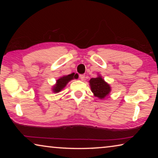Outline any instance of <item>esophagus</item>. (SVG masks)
Segmentation results:
<instances>
[{"label": "esophagus", "mask_w": 158, "mask_h": 158, "mask_svg": "<svg viewBox=\"0 0 158 158\" xmlns=\"http://www.w3.org/2000/svg\"><path fill=\"white\" fill-rule=\"evenodd\" d=\"M79 78L81 79V81H84V79H85V75H84V74H80V75H79Z\"/></svg>", "instance_id": "1"}]
</instances>
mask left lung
<instances>
[{
  "label": "left lung",
  "mask_w": 158,
  "mask_h": 158,
  "mask_svg": "<svg viewBox=\"0 0 158 158\" xmlns=\"http://www.w3.org/2000/svg\"><path fill=\"white\" fill-rule=\"evenodd\" d=\"M89 84L93 95L100 100L107 97L111 91L110 85L105 81L100 74H98V77L95 78L90 79Z\"/></svg>",
  "instance_id": "8db88e82"
}]
</instances>
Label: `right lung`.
I'll return each instance as SVG.
<instances>
[{
	"label": "right lung",
	"mask_w": 158,
	"mask_h": 158,
	"mask_svg": "<svg viewBox=\"0 0 158 158\" xmlns=\"http://www.w3.org/2000/svg\"><path fill=\"white\" fill-rule=\"evenodd\" d=\"M74 79H77V74H74V73L68 74V75H64L60 77L59 79L56 80V84L52 85V92L54 93H58L60 92L61 90L64 89V88L66 86L67 84H68V82Z\"/></svg>",
	"instance_id": "right-lung-1"
}]
</instances>
